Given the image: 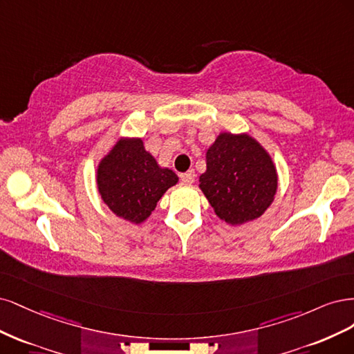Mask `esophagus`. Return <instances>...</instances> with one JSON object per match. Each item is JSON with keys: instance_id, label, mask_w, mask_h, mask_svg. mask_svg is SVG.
Segmentation results:
<instances>
[{"instance_id": "esophagus-1", "label": "esophagus", "mask_w": 354, "mask_h": 354, "mask_svg": "<svg viewBox=\"0 0 354 354\" xmlns=\"http://www.w3.org/2000/svg\"><path fill=\"white\" fill-rule=\"evenodd\" d=\"M180 179L187 182V184H192L194 179H196V172H194V170H188V172L180 175Z\"/></svg>"}]
</instances>
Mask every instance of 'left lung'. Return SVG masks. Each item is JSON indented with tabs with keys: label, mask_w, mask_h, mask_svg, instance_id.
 Masks as SVG:
<instances>
[{
	"label": "left lung",
	"mask_w": 354,
	"mask_h": 354,
	"mask_svg": "<svg viewBox=\"0 0 354 354\" xmlns=\"http://www.w3.org/2000/svg\"><path fill=\"white\" fill-rule=\"evenodd\" d=\"M200 188L221 219L241 225L257 219L275 197L277 169L248 135L221 133L207 150Z\"/></svg>",
	"instance_id": "1"
}]
</instances>
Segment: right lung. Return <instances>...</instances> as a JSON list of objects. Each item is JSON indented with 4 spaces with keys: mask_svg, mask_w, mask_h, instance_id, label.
Returning <instances> with one entry per match:
<instances>
[{
    "mask_svg": "<svg viewBox=\"0 0 354 354\" xmlns=\"http://www.w3.org/2000/svg\"><path fill=\"white\" fill-rule=\"evenodd\" d=\"M176 182L175 172L158 167L141 140L119 141L97 172L101 198L119 218L133 223L144 222Z\"/></svg>",
    "mask_w": 354,
    "mask_h": 354,
    "instance_id": "right-lung-1",
    "label": "right lung"
}]
</instances>
